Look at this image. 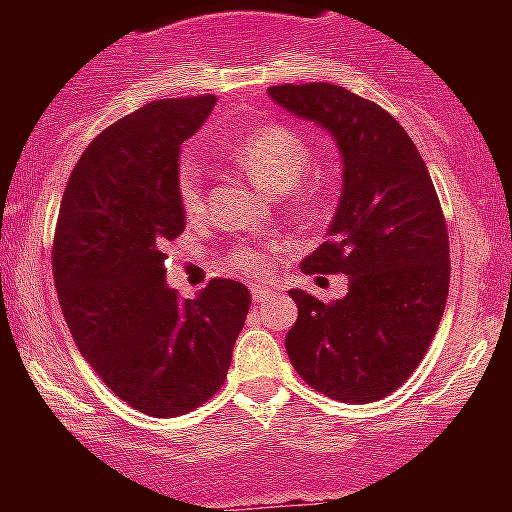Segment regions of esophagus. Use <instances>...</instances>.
<instances>
[{
	"label": "esophagus",
	"instance_id": "1",
	"mask_svg": "<svg viewBox=\"0 0 512 512\" xmlns=\"http://www.w3.org/2000/svg\"><path fill=\"white\" fill-rule=\"evenodd\" d=\"M251 295L256 302H264V300H269V297H274V289L264 287V284H253Z\"/></svg>",
	"mask_w": 512,
	"mask_h": 512
}]
</instances>
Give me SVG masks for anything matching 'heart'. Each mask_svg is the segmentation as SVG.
I'll list each match as a JSON object with an SVG mask.
<instances>
[{"instance_id": "1", "label": "heart", "mask_w": 512, "mask_h": 512, "mask_svg": "<svg viewBox=\"0 0 512 512\" xmlns=\"http://www.w3.org/2000/svg\"><path fill=\"white\" fill-rule=\"evenodd\" d=\"M230 158L241 166L253 182L274 194L295 189L310 166L312 148L300 133L284 125H259L243 135ZM174 192L179 210L187 217H200L205 212V176L202 166L192 156H182L174 169ZM230 269L253 279L269 277L277 266V248L238 243L228 256Z\"/></svg>"}]
</instances>
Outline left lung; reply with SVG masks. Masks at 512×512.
Segmentation results:
<instances>
[{"instance_id": "left-lung-1", "label": "left lung", "mask_w": 512, "mask_h": 512, "mask_svg": "<svg viewBox=\"0 0 512 512\" xmlns=\"http://www.w3.org/2000/svg\"><path fill=\"white\" fill-rule=\"evenodd\" d=\"M269 94L323 125L343 156L328 241L302 271L346 274L348 295L320 302L289 289L297 302L284 341L289 361L325 397L382 400L418 369L449 297V230L436 187L405 128L372 99L325 81Z\"/></svg>"}]
</instances>
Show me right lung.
I'll list each match as a JSON object with an SVG mask.
<instances>
[{
	"mask_svg": "<svg viewBox=\"0 0 512 512\" xmlns=\"http://www.w3.org/2000/svg\"><path fill=\"white\" fill-rule=\"evenodd\" d=\"M215 94L156 99L104 128L63 192L53 282L81 356L122 402L153 418L192 413L228 377L251 292L210 279L197 300L166 287V246L184 233L179 146Z\"/></svg>",
	"mask_w": 512,
	"mask_h": 512,
	"instance_id": "add662e5",
	"label": "right lung"
}]
</instances>
